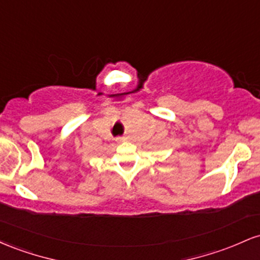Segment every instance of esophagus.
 <instances>
[{
  "instance_id": "esophagus-1",
  "label": "esophagus",
  "mask_w": 260,
  "mask_h": 260,
  "mask_svg": "<svg viewBox=\"0 0 260 260\" xmlns=\"http://www.w3.org/2000/svg\"><path fill=\"white\" fill-rule=\"evenodd\" d=\"M123 140H124L123 137H117V138H116V142H117V143H122Z\"/></svg>"
}]
</instances>
